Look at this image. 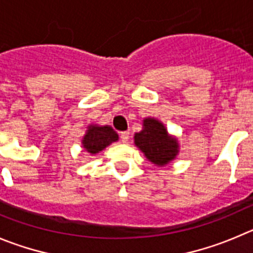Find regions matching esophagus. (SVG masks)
Here are the masks:
<instances>
[{"instance_id":"obj_1","label":"esophagus","mask_w":253,"mask_h":253,"mask_svg":"<svg viewBox=\"0 0 253 253\" xmlns=\"http://www.w3.org/2000/svg\"><path fill=\"white\" fill-rule=\"evenodd\" d=\"M120 136H121L122 142L126 143L127 141H128V138H129V132L128 131H124V132H121V134H120Z\"/></svg>"}]
</instances>
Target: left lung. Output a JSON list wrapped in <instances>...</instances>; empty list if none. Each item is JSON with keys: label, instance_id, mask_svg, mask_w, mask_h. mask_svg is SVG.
<instances>
[{"label": "left lung", "instance_id": "1", "mask_svg": "<svg viewBox=\"0 0 253 253\" xmlns=\"http://www.w3.org/2000/svg\"><path fill=\"white\" fill-rule=\"evenodd\" d=\"M134 145L155 166L164 167L178 156V138L169 134L166 126L155 117H146L142 129L133 136Z\"/></svg>", "mask_w": 253, "mask_h": 253}]
</instances>
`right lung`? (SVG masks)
<instances>
[{"mask_svg":"<svg viewBox=\"0 0 253 253\" xmlns=\"http://www.w3.org/2000/svg\"><path fill=\"white\" fill-rule=\"evenodd\" d=\"M119 141V134L115 129L108 125L100 126V125H88L81 143L87 153L91 156L97 155L101 151L105 150L111 143Z\"/></svg>","mask_w":253,"mask_h":253,"instance_id":"obj_1","label":"right lung"}]
</instances>
